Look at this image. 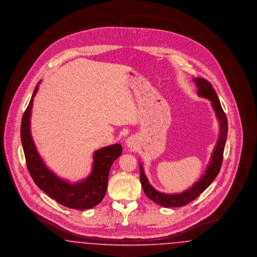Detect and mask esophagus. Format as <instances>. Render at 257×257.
<instances>
[{"label": "esophagus", "instance_id": "1", "mask_svg": "<svg viewBox=\"0 0 257 257\" xmlns=\"http://www.w3.org/2000/svg\"><path fill=\"white\" fill-rule=\"evenodd\" d=\"M136 139L133 138V137H130V138H128L127 140H126V146L128 147H130V148H134L136 147Z\"/></svg>", "mask_w": 257, "mask_h": 257}]
</instances>
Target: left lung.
I'll list each match as a JSON object with an SVG mask.
<instances>
[{
	"label": "left lung",
	"instance_id": "obj_1",
	"mask_svg": "<svg viewBox=\"0 0 257 257\" xmlns=\"http://www.w3.org/2000/svg\"><path fill=\"white\" fill-rule=\"evenodd\" d=\"M194 82L197 87V94L198 96L207 98L211 101L213 110H215L217 118L220 123V135L217 145L212 153L210 163L206 168L205 173L200 177V179L194 184L190 189L184 191L179 194H165L160 193L155 190L147 179L146 173L144 171V168L142 164H140V172H141V183L143 186L144 192L146 193L147 197L152 200L153 202L159 204L163 207H181L191 201L195 200L196 197L207 188L210 184L212 183L215 178L218 176L220 172L222 157H223V150L226 143L227 137V118L220 106V100L218 95L213 88L212 85L208 82L207 80L203 78H194Z\"/></svg>",
	"mask_w": 257,
	"mask_h": 257
}]
</instances>
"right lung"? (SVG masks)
Returning a JSON list of instances; mask_svg holds the SVG:
<instances>
[{"mask_svg": "<svg viewBox=\"0 0 257 257\" xmlns=\"http://www.w3.org/2000/svg\"><path fill=\"white\" fill-rule=\"evenodd\" d=\"M38 84L21 122V141L28 171L37 187L61 205L76 210L94 207L106 195L110 167L114 160L121 155L122 147L115 144L96 150L93 155L92 171L84 180L71 184L58 177L41 159L31 135L30 118Z\"/></svg>", "mask_w": 257, "mask_h": 257, "instance_id": "1", "label": "right lung"}]
</instances>
